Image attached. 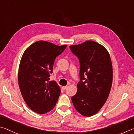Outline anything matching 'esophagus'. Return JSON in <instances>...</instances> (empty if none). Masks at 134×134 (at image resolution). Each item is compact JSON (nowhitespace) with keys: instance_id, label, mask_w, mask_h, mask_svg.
<instances>
[{"instance_id":"obj_1","label":"esophagus","mask_w":134,"mask_h":134,"mask_svg":"<svg viewBox=\"0 0 134 134\" xmlns=\"http://www.w3.org/2000/svg\"><path fill=\"white\" fill-rule=\"evenodd\" d=\"M66 88H67V86H63L62 87V88L63 89V90H66Z\"/></svg>"}]
</instances>
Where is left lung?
<instances>
[{"label":"left lung","instance_id":"1","mask_svg":"<svg viewBox=\"0 0 134 134\" xmlns=\"http://www.w3.org/2000/svg\"><path fill=\"white\" fill-rule=\"evenodd\" d=\"M69 48L80 63L81 81L72 103L82 115L92 116L105 104L111 91L113 71L110 55L104 46L92 41Z\"/></svg>","mask_w":134,"mask_h":134}]
</instances>
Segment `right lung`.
Here are the masks:
<instances>
[{"mask_svg": "<svg viewBox=\"0 0 134 134\" xmlns=\"http://www.w3.org/2000/svg\"><path fill=\"white\" fill-rule=\"evenodd\" d=\"M66 46L39 41L28 47L22 56L18 71L19 86L26 104L37 114L51 111L58 101L60 88L56 81H49V76L56 58Z\"/></svg>", "mask_w": 134, "mask_h": 134, "instance_id": "obj_1", "label": "right lung"}]
</instances>
